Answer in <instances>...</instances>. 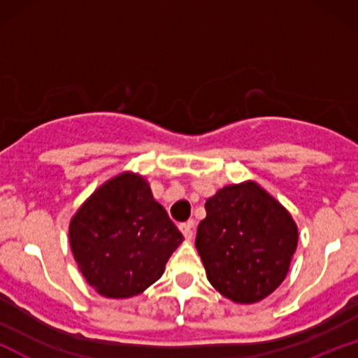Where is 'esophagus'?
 I'll return each instance as SVG.
<instances>
[{"instance_id":"esophagus-1","label":"esophagus","mask_w":358,"mask_h":358,"mask_svg":"<svg viewBox=\"0 0 358 358\" xmlns=\"http://www.w3.org/2000/svg\"><path fill=\"white\" fill-rule=\"evenodd\" d=\"M193 227H195V222H193V220H188V222H185V224H180V231H182L185 239H192V237H193Z\"/></svg>"}]
</instances>
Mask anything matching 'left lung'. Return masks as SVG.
Wrapping results in <instances>:
<instances>
[{
    "label": "left lung",
    "mask_w": 358,
    "mask_h": 358,
    "mask_svg": "<svg viewBox=\"0 0 358 358\" xmlns=\"http://www.w3.org/2000/svg\"><path fill=\"white\" fill-rule=\"evenodd\" d=\"M195 245L222 296L252 305L285 281L298 245L291 213L261 185H227L205 202Z\"/></svg>",
    "instance_id": "obj_1"
}]
</instances>
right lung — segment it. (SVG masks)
I'll return each mask as SVG.
<instances>
[{
  "label": "right lung",
  "instance_id": "1",
  "mask_svg": "<svg viewBox=\"0 0 358 358\" xmlns=\"http://www.w3.org/2000/svg\"><path fill=\"white\" fill-rule=\"evenodd\" d=\"M77 268L101 296L133 298L162 278L182 232L139 173L104 182L71 219Z\"/></svg>",
  "mask_w": 358,
  "mask_h": 358
}]
</instances>
